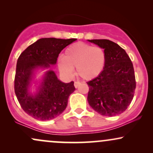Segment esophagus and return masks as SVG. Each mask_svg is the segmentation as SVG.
Segmentation results:
<instances>
[{
  "mask_svg": "<svg viewBox=\"0 0 153 153\" xmlns=\"http://www.w3.org/2000/svg\"><path fill=\"white\" fill-rule=\"evenodd\" d=\"M80 82H79V81H75L74 82V86H75V88H78L79 86V85H80Z\"/></svg>",
  "mask_w": 153,
  "mask_h": 153,
  "instance_id": "34e87169",
  "label": "esophagus"
}]
</instances>
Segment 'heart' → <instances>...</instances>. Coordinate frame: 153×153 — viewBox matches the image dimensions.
Returning <instances> with one entry per match:
<instances>
[{
  "mask_svg": "<svg viewBox=\"0 0 153 153\" xmlns=\"http://www.w3.org/2000/svg\"><path fill=\"white\" fill-rule=\"evenodd\" d=\"M106 60V52L103 48L78 42L66 49L63 57L57 59V67L68 78L73 76L74 67H76L77 74L84 80H90L101 74Z\"/></svg>",
  "mask_w": 153,
  "mask_h": 153,
  "instance_id": "1",
  "label": "heart"
}]
</instances>
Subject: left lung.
<instances>
[{
	"label": "left lung",
	"instance_id": "8db88e82",
	"mask_svg": "<svg viewBox=\"0 0 153 153\" xmlns=\"http://www.w3.org/2000/svg\"><path fill=\"white\" fill-rule=\"evenodd\" d=\"M104 50L106 60L99 76L87 82L88 101L101 115L114 117L123 113L134 97L136 80L134 68L124 49L108 39L88 40Z\"/></svg>",
	"mask_w": 153,
	"mask_h": 153
}]
</instances>
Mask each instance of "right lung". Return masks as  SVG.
<instances>
[{"label": "right lung", "mask_w": 153, "mask_h": 153, "mask_svg": "<svg viewBox=\"0 0 153 153\" xmlns=\"http://www.w3.org/2000/svg\"><path fill=\"white\" fill-rule=\"evenodd\" d=\"M76 39L42 38L29 46L19 56L16 64L14 91L23 110L33 118L51 120L60 115L74 92V82H63L52 70L45 72L36 93L29 91L35 71L49 69L57 62L59 54Z\"/></svg>", "instance_id": "1"}]
</instances>
